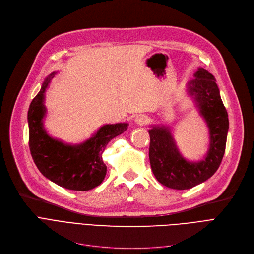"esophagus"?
Masks as SVG:
<instances>
[{"label": "esophagus", "mask_w": 254, "mask_h": 254, "mask_svg": "<svg viewBox=\"0 0 254 254\" xmlns=\"http://www.w3.org/2000/svg\"><path fill=\"white\" fill-rule=\"evenodd\" d=\"M135 123L138 125H145L148 123V117L144 114H138L135 117Z\"/></svg>", "instance_id": "1"}]
</instances>
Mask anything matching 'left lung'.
Here are the masks:
<instances>
[{"instance_id": "obj_1", "label": "left lung", "mask_w": 254, "mask_h": 254, "mask_svg": "<svg viewBox=\"0 0 254 254\" xmlns=\"http://www.w3.org/2000/svg\"><path fill=\"white\" fill-rule=\"evenodd\" d=\"M188 91L208 126L210 144L206 156L198 162L185 159L168 127L151 126L149 159L157 181L167 188L183 190L208 180L220 166L225 151L229 117L221 101L216 80L207 70L198 68Z\"/></svg>"}]
</instances>
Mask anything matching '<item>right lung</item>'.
<instances>
[{
	"label": "right lung",
	"instance_id": "1",
	"mask_svg": "<svg viewBox=\"0 0 254 254\" xmlns=\"http://www.w3.org/2000/svg\"><path fill=\"white\" fill-rule=\"evenodd\" d=\"M56 72L49 74L38 95L33 99L29 112V145L34 163L50 181L71 190L86 191L104 180L107 167L102 154L113 138L127 129V124L103 126L95 135L81 144L69 145L51 138L43 127L46 113L45 91Z\"/></svg>",
	"mask_w": 254,
	"mask_h": 254
}]
</instances>
